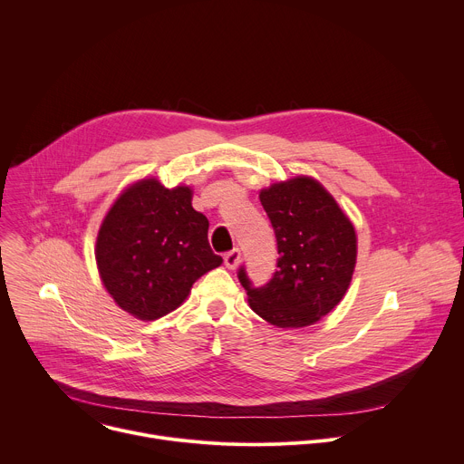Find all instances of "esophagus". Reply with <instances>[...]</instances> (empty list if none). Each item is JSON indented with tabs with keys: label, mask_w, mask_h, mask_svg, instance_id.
Masks as SVG:
<instances>
[{
	"label": "esophagus",
	"mask_w": 464,
	"mask_h": 464,
	"mask_svg": "<svg viewBox=\"0 0 464 464\" xmlns=\"http://www.w3.org/2000/svg\"><path fill=\"white\" fill-rule=\"evenodd\" d=\"M240 260H242V255H240V251H238V249H231V251H229V253H226V256H224V264H226V268H227V270H235V268H238Z\"/></svg>",
	"instance_id": "34e87169"
}]
</instances>
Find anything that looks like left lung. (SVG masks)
<instances>
[{
    "label": "left lung",
    "instance_id": "1",
    "mask_svg": "<svg viewBox=\"0 0 464 464\" xmlns=\"http://www.w3.org/2000/svg\"><path fill=\"white\" fill-rule=\"evenodd\" d=\"M277 238V272L253 288L238 279L251 310L279 328H303L333 312L345 297L358 256L354 224L321 181L294 176L258 192Z\"/></svg>",
    "mask_w": 464,
    "mask_h": 464
}]
</instances>
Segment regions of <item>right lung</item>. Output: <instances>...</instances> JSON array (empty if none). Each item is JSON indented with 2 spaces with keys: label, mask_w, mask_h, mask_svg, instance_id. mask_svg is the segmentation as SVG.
I'll list each match as a JSON object with an SVG mask.
<instances>
[{
  "label": "right lung",
  "mask_w": 464,
  "mask_h": 464,
  "mask_svg": "<svg viewBox=\"0 0 464 464\" xmlns=\"http://www.w3.org/2000/svg\"><path fill=\"white\" fill-rule=\"evenodd\" d=\"M208 218L194 211L192 188H167L156 176L130 183L101 222L95 260L115 304L141 321L176 310L192 285L218 268Z\"/></svg>",
  "instance_id": "1"
}]
</instances>
